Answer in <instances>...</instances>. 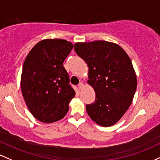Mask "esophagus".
<instances>
[{
  "label": "esophagus",
  "instance_id": "34e87169",
  "mask_svg": "<svg viewBox=\"0 0 160 160\" xmlns=\"http://www.w3.org/2000/svg\"><path fill=\"white\" fill-rule=\"evenodd\" d=\"M83 87H84V84L81 82V83H79V85H78V88H79V90H82L83 88Z\"/></svg>",
  "mask_w": 160,
  "mask_h": 160
}]
</instances>
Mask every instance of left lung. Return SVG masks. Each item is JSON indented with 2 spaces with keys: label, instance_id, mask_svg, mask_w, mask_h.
Listing matches in <instances>:
<instances>
[{
  "label": "left lung",
  "instance_id": "left-lung-1",
  "mask_svg": "<svg viewBox=\"0 0 160 160\" xmlns=\"http://www.w3.org/2000/svg\"><path fill=\"white\" fill-rule=\"evenodd\" d=\"M74 49L88 66V83L96 94L94 103L86 105L88 114L100 126H112L128 110L137 88L132 60L109 41L75 43Z\"/></svg>",
  "mask_w": 160,
  "mask_h": 160
}]
</instances>
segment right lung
Returning <instances> with one entry per match:
<instances>
[{
  "label": "right lung",
  "instance_id": "obj_1",
  "mask_svg": "<svg viewBox=\"0 0 160 160\" xmlns=\"http://www.w3.org/2000/svg\"><path fill=\"white\" fill-rule=\"evenodd\" d=\"M73 44L63 39H44L27 55L21 75V90L35 119L52 123L64 117L75 97L63 62Z\"/></svg>",
  "mask_w": 160,
  "mask_h": 160
}]
</instances>
